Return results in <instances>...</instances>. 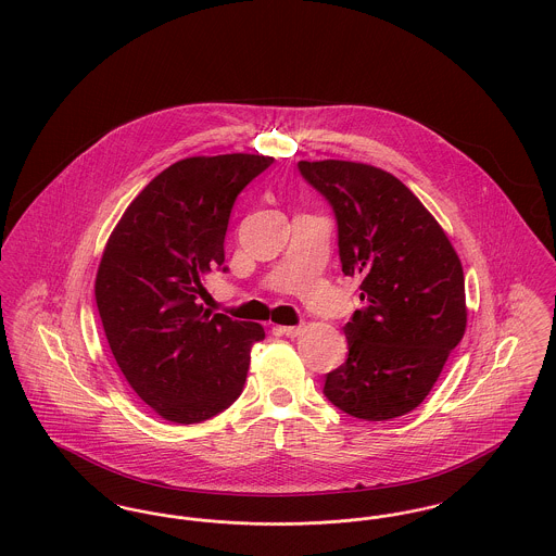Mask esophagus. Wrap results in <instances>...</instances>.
Wrapping results in <instances>:
<instances>
[{
  "label": "esophagus",
  "instance_id": "esophagus-1",
  "mask_svg": "<svg viewBox=\"0 0 556 556\" xmlns=\"http://www.w3.org/2000/svg\"><path fill=\"white\" fill-rule=\"evenodd\" d=\"M276 331H278V333H282V336L295 338V336H300V333L304 331V325H278V327H276Z\"/></svg>",
  "mask_w": 556,
  "mask_h": 556
}]
</instances>
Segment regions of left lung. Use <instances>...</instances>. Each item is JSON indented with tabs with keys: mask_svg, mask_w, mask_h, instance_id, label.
<instances>
[{
	"mask_svg": "<svg viewBox=\"0 0 556 556\" xmlns=\"http://www.w3.org/2000/svg\"><path fill=\"white\" fill-rule=\"evenodd\" d=\"M302 175L331 203L342 271L362 278L344 325L346 362L325 377L340 410L386 421L434 388L467 329L463 263L437 218L392 173L351 160H302Z\"/></svg>",
	"mask_w": 556,
	"mask_h": 556,
	"instance_id": "1",
	"label": "left lung"
}]
</instances>
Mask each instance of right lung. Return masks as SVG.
Segmentation results:
<instances>
[{"label":"right lung","instance_id":"right-lung-1","mask_svg":"<svg viewBox=\"0 0 556 556\" xmlns=\"http://www.w3.org/2000/svg\"><path fill=\"white\" fill-rule=\"evenodd\" d=\"M274 162L258 154L177 160L126 207L96 274V306L128 386L173 424L205 421L238 400L258 323L197 304L225 263L239 192ZM227 269V267H223Z\"/></svg>","mask_w":556,"mask_h":556}]
</instances>
